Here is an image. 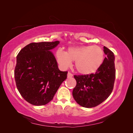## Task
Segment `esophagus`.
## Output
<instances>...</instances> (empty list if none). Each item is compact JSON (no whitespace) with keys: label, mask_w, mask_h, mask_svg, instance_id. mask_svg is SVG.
I'll list each match as a JSON object with an SVG mask.
<instances>
[{"label":"esophagus","mask_w":133,"mask_h":133,"mask_svg":"<svg viewBox=\"0 0 133 133\" xmlns=\"http://www.w3.org/2000/svg\"><path fill=\"white\" fill-rule=\"evenodd\" d=\"M67 76H68V78H70L72 77V76H73V74H71V73H70V72H68Z\"/></svg>","instance_id":"esophagus-1"}]
</instances>
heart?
Listing matches in <instances>:
<instances>
[{"instance_id": "heart-1", "label": "heart", "mask_w": 133, "mask_h": 133, "mask_svg": "<svg viewBox=\"0 0 133 133\" xmlns=\"http://www.w3.org/2000/svg\"><path fill=\"white\" fill-rule=\"evenodd\" d=\"M56 57L62 67L68 68L71 62H75V67L78 72L88 75L95 73L102 65L104 53L99 46L83 45L70 47L66 52L58 49Z\"/></svg>"}]
</instances>
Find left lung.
<instances>
[{
	"label": "left lung",
	"instance_id": "left-lung-1",
	"mask_svg": "<svg viewBox=\"0 0 133 133\" xmlns=\"http://www.w3.org/2000/svg\"><path fill=\"white\" fill-rule=\"evenodd\" d=\"M104 52L107 57L95 73L74 75L76 85L73 90V96L76 103L83 107L98 106L109 96L113 89L115 57L105 46H104Z\"/></svg>",
	"mask_w": 133,
	"mask_h": 133
}]
</instances>
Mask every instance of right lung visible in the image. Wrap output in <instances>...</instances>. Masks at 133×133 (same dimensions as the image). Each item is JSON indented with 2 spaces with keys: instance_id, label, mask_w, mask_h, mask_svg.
Wrapping results in <instances>:
<instances>
[{
  "instance_id": "obj_1",
  "label": "right lung",
  "mask_w": 133,
  "mask_h": 133,
  "mask_svg": "<svg viewBox=\"0 0 133 133\" xmlns=\"http://www.w3.org/2000/svg\"><path fill=\"white\" fill-rule=\"evenodd\" d=\"M59 41L31 43L17 55L14 78L17 89L26 102L34 105H44L53 100L68 71L58 69L50 51Z\"/></svg>"
}]
</instances>
